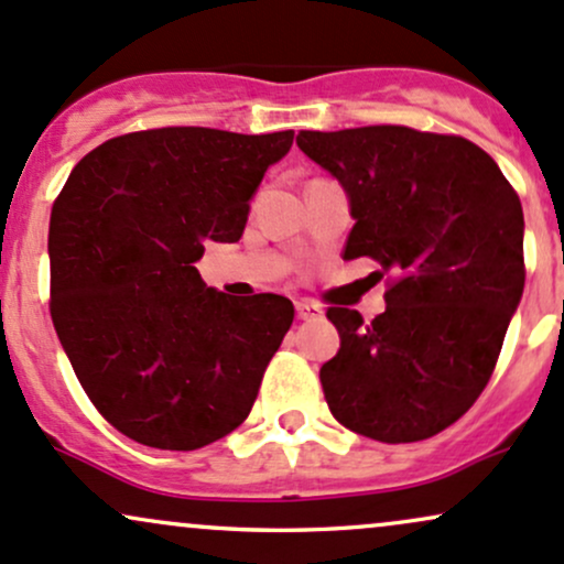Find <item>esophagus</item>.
Listing matches in <instances>:
<instances>
[{
	"instance_id": "esophagus-1",
	"label": "esophagus",
	"mask_w": 564,
	"mask_h": 564,
	"mask_svg": "<svg viewBox=\"0 0 564 564\" xmlns=\"http://www.w3.org/2000/svg\"><path fill=\"white\" fill-rule=\"evenodd\" d=\"M295 316L299 319H316V316H322V308L312 301H299L295 303Z\"/></svg>"
}]
</instances>
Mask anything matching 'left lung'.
<instances>
[{
  "instance_id": "left-lung-1",
  "label": "left lung",
  "mask_w": 564,
  "mask_h": 564,
  "mask_svg": "<svg viewBox=\"0 0 564 564\" xmlns=\"http://www.w3.org/2000/svg\"><path fill=\"white\" fill-rule=\"evenodd\" d=\"M308 160L351 202L344 261L372 258L386 312L327 308L340 349L319 381L335 421L370 440L421 442L477 402L524 288L522 205L487 151L402 124L301 130Z\"/></svg>"
}]
</instances>
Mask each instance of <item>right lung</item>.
Returning <instances> with one entry per match:
<instances>
[{
	"instance_id": "obj_1",
	"label": "right lung",
	"mask_w": 564,
	"mask_h": 564,
	"mask_svg": "<svg viewBox=\"0 0 564 564\" xmlns=\"http://www.w3.org/2000/svg\"><path fill=\"white\" fill-rule=\"evenodd\" d=\"M293 130L128 132L82 156L50 215V316L82 389L117 432L197 451L250 415L293 325L274 293L202 282L207 242H237Z\"/></svg>"
}]
</instances>
